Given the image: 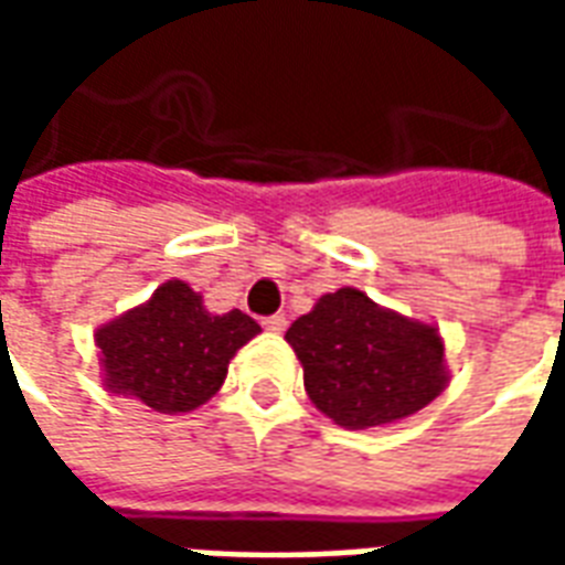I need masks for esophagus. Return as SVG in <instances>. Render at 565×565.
<instances>
[{"instance_id": "esophagus-1", "label": "esophagus", "mask_w": 565, "mask_h": 565, "mask_svg": "<svg viewBox=\"0 0 565 565\" xmlns=\"http://www.w3.org/2000/svg\"><path fill=\"white\" fill-rule=\"evenodd\" d=\"M263 327L269 332H284L287 330V318L284 315H269V318H263Z\"/></svg>"}]
</instances>
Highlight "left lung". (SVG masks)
I'll use <instances>...</instances> for the list:
<instances>
[{"instance_id": "8db88e82", "label": "left lung", "mask_w": 565, "mask_h": 565, "mask_svg": "<svg viewBox=\"0 0 565 565\" xmlns=\"http://www.w3.org/2000/svg\"><path fill=\"white\" fill-rule=\"evenodd\" d=\"M306 391L320 412L348 429L415 415L445 387V348L433 327L379 308L342 287L287 330Z\"/></svg>"}]
</instances>
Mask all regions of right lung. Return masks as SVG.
<instances>
[{"label": "right lung", "mask_w": 565, "mask_h": 565, "mask_svg": "<svg viewBox=\"0 0 565 565\" xmlns=\"http://www.w3.org/2000/svg\"><path fill=\"white\" fill-rule=\"evenodd\" d=\"M259 323L245 311L209 315L184 281L162 284L148 306L99 330L105 384L160 415L193 412L221 391L235 351Z\"/></svg>", "instance_id": "1"}]
</instances>
